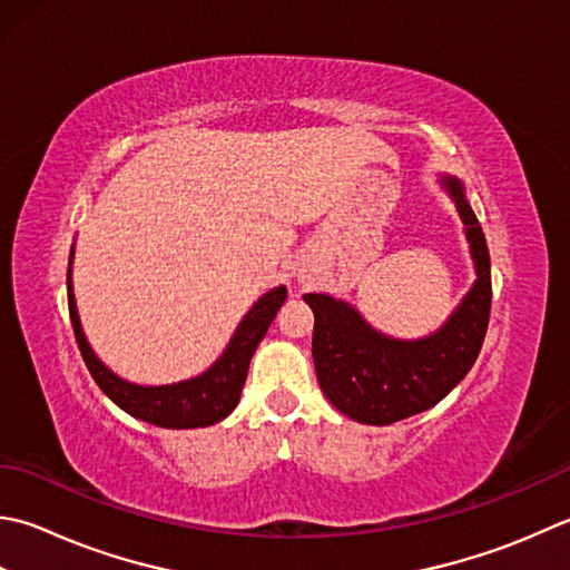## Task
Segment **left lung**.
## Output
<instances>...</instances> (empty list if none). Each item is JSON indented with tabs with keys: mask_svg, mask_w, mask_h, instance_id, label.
<instances>
[{
	"mask_svg": "<svg viewBox=\"0 0 570 570\" xmlns=\"http://www.w3.org/2000/svg\"><path fill=\"white\" fill-rule=\"evenodd\" d=\"M464 225L474 284L442 326L422 338H393L373 328L353 304L328 294H306L314 311V365L331 405L363 425H393L438 405L470 373L492 308V266L482 225L466 203L464 183L440 175Z\"/></svg>",
	"mask_w": 570,
	"mask_h": 570,
	"instance_id": "left-lung-1",
	"label": "left lung"
}]
</instances>
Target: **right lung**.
<instances>
[{"instance_id": "add662e5", "label": "right lung", "mask_w": 570, "mask_h": 570, "mask_svg": "<svg viewBox=\"0 0 570 570\" xmlns=\"http://www.w3.org/2000/svg\"><path fill=\"white\" fill-rule=\"evenodd\" d=\"M71 266L73 247L69 256V282H66V288H69V314L76 333V343L78 348H81V355L88 371L94 375V381L120 410H126L128 415L142 422H150L155 428L195 430L217 425V422L225 420L229 412L237 407L244 381H247L252 355L256 351V345L266 336V331H269L272 321L276 318V311L282 308L286 301V286H274L272 292L256 298V304L239 321L237 331L232 333L227 348L222 351L219 358L212 363L207 371L187 377V381L180 383L140 385L130 383L126 377L110 371V367L98 358L91 343H88L73 296Z\"/></svg>"}]
</instances>
